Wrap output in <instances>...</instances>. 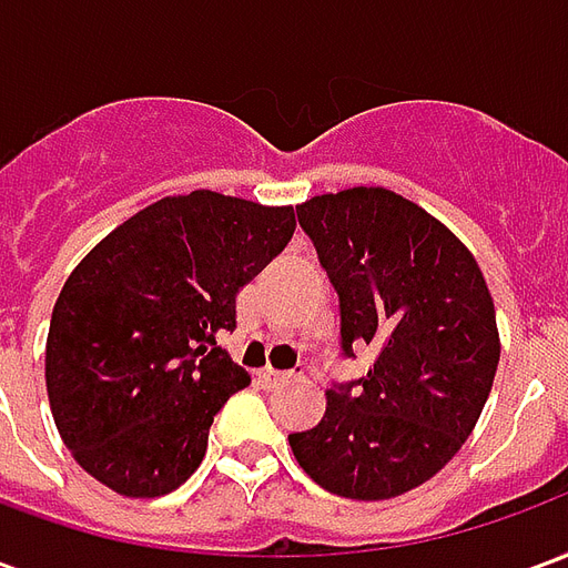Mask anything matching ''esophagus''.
I'll use <instances>...</instances> for the list:
<instances>
[{"label": "esophagus", "instance_id": "34e87169", "mask_svg": "<svg viewBox=\"0 0 568 568\" xmlns=\"http://www.w3.org/2000/svg\"><path fill=\"white\" fill-rule=\"evenodd\" d=\"M255 377H258V383H264V386H283V383L295 381V374H292V371H273V368L258 371Z\"/></svg>", "mask_w": 568, "mask_h": 568}]
</instances>
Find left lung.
Wrapping results in <instances>:
<instances>
[{
	"instance_id": "1",
	"label": "left lung",
	"mask_w": 568,
	"mask_h": 568,
	"mask_svg": "<svg viewBox=\"0 0 568 568\" xmlns=\"http://www.w3.org/2000/svg\"><path fill=\"white\" fill-rule=\"evenodd\" d=\"M341 301V353L374 349L365 377L332 383L325 417L288 435L295 459L344 499H393L459 453L493 389L499 332L487 280L456 236L386 187L297 206Z\"/></svg>"
}]
</instances>
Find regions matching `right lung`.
Returning <instances> with one entry per match:
<instances>
[{"label": "right lung", "instance_id": "right-lung-1", "mask_svg": "<svg viewBox=\"0 0 568 568\" xmlns=\"http://www.w3.org/2000/svg\"><path fill=\"white\" fill-rule=\"evenodd\" d=\"M292 234V206L191 191L136 212L69 273L44 383L88 475L154 499L197 471L212 419L248 383L215 334L234 332L236 292Z\"/></svg>", "mask_w": 568, "mask_h": 568}]
</instances>
